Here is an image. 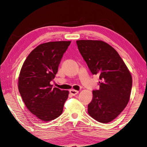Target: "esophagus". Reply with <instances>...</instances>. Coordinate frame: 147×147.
I'll list each match as a JSON object with an SVG mask.
<instances>
[{
    "label": "esophagus",
    "instance_id": "1",
    "mask_svg": "<svg viewBox=\"0 0 147 147\" xmlns=\"http://www.w3.org/2000/svg\"><path fill=\"white\" fill-rule=\"evenodd\" d=\"M71 94L73 95V96H75L76 95H77L78 93V91H77V90H71L69 91Z\"/></svg>",
    "mask_w": 147,
    "mask_h": 147
}]
</instances>
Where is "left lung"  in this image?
I'll return each mask as SVG.
<instances>
[{
	"mask_svg": "<svg viewBox=\"0 0 147 147\" xmlns=\"http://www.w3.org/2000/svg\"><path fill=\"white\" fill-rule=\"evenodd\" d=\"M81 55L92 74H98V90L88 105L90 116L102 123L116 118L129 102L132 77L117 52L100 40H78Z\"/></svg>",
	"mask_w": 147,
	"mask_h": 147,
	"instance_id": "obj_1",
	"label": "left lung"
}]
</instances>
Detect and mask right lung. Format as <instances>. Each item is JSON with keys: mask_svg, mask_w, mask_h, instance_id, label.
Masks as SVG:
<instances>
[{"mask_svg": "<svg viewBox=\"0 0 147 147\" xmlns=\"http://www.w3.org/2000/svg\"><path fill=\"white\" fill-rule=\"evenodd\" d=\"M70 41L51 42L33 50L23 63L18 89L28 109L43 121L54 120L61 115L69 92L53 88L59 65Z\"/></svg>", "mask_w": 147, "mask_h": 147, "instance_id": "obj_1", "label": "right lung"}]
</instances>
